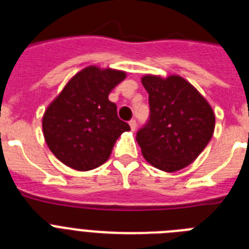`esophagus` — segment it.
<instances>
[{"instance_id": "34e87169", "label": "esophagus", "mask_w": 249, "mask_h": 249, "mask_svg": "<svg viewBox=\"0 0 249 249\" xmlns=\"http://www.w3.org/2000/svg\"><path fill=\"white\" fill-rule=\"evenodd\" d=\"M129 127H131L132 131H135V129L137 128V122H136V120L129 121Z\"/></svg>"}]
</instances>
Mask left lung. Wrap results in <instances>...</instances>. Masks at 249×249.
Returning a JSON list of instances; mask_svg holds the SVG:
<instances>
[{"label": "left lung", "mask_w": 249, "mask_h": 249, "mask_svg": "<svg viewBox=\"0 0 249 249\" xmlns=\"http://www.w3.org/2000/svg\"><path fill=\"white\" fill-rule=\"evenodd\" d=\"M149 117L136 140L147 162L164 172L192 163L211 141L214 113L191 83L179 76H144Z\"/></svg>", "instance_id": "8db88e82"}]
</instances>
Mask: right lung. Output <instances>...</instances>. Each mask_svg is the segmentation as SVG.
Returning a JSON list of instances; mask_svg holds the SVG:
<instances>
[{
  "label": "right lung",
  "mask_w": 249,
  "mask_h": 249,
  "mask_svg": "<svg viewBox=\"0 0 249 249\" xmlns=\"http://www.w3.org/2000/svg\"><path fill=\"white\" fill-rule=\"evenodd\" d=\"M124 78L122 71L91 66L78 72L51 103L42 120L43 136L66 166L77 171L97 168L108 160L118 137L131 129L108 100Z\"/></svg>",
  "instance_id": "obj_1"
}]
</instances>
